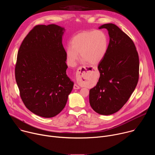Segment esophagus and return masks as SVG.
<instances>
[{
	"instance_id": "34e87169",
	"label": "esophagus",
	"mask_w": 155,
	"mask_h": 155,
	"mask_svg": "<svg viewBox=\"0 0 155 155\" xmlns=\"http://www.w3.org/2000/svg\"><path fill=\"white\" fill-rule=\"evenodd\" d=\"M93 69H94V68H90V67H86V66H81V67H80L77 71L76 77L78 79L83 78L87 72L92 71ZM80 87L79 86H78L76 84H74V90H78V89H80Z\"/></svg>"
}]
</instances>
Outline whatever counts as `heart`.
<instances>
[{
    "mask_svg": "<svg viewBox=\"0 0 155 155\" xmlns=\"http://www.w3.org/2000/svg\"><path fill=\"white\" fill-rule=\"evenodd\" d=\"M108 37L101 30L87 31L75 35L71 47L66 48V58L69 65L75 66L78 53L83 62L92 65L97 64L105 58L108 48Z\"/></svg>",
    "mask_w": 155,
    "mask_h": 155,
    "instance_id": "b5f03b06",
    "label": "heart"
}]
</instances>
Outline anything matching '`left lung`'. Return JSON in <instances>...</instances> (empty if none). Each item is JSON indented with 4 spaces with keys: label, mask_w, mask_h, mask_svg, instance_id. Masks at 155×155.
<instances>
[{
    "label": "left lung",
    "mask_w": 155,
    "mask_h": 155,
    "mask_svg": "<svg viewBox=\"0 0 155 155\" xmlns=\"http://www.w3.org/2000/svg\"><path fill=\"white\" fill-rule=\"evenodd\" d=\"M110 37L107 53L99 63L100 77L90 90V104L96 112L109 115L117 112L129 99L137 84L139 59L132 39L117 26L105 24Z\"/></svg>",
    "instance_id": "8db88e82"
}]
</instances>
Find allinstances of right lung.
Wrapping results in <instances>:
<instances>
[{
  "instance_id": "obj_1",
  "label": "right lung",
  "mask_w": 155,
  "mask_h": 155,
  "mask_svg": "<svg viewBox=\"0 0 155 155\" xmlns=\"http://www.w3.org/2000/svg\"><path fill=\"white\" fill-rule=\"evenodd\" d=\"M64 32L56 25L35 26L18 52L15 79L21 98L31 112L44 118L62 111L74 86L66 74Z\"/></svg>"
}]
</instances>
